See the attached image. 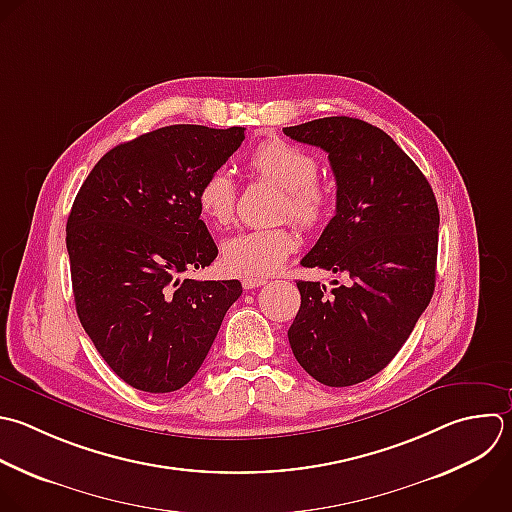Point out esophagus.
<instances>
[{"label":"esophagus","mask_w":512,"mask_h":512,"mask_svg":"<svg viewBox=\"0 0 512 512\" xmlns=\"http://www.w3.org/2000/svg\"><path fill=\"white\" fill-rule=\"evenodd\" d=\"M266 282H268L266 278H244L242 286H244V290H252V288H258V286H264Z\"/></svg>","instance_id":"esophagus-1"}]
</instances>
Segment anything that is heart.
Returning a JSON list of instances; mask_svg holds the SVG:
<instances>
[{
    "label": "heart",
    "mask_w": 512,
    "mask_h": 512,
    "mask_svg": "<svg viewBox=\"0 0 512 512\" xmlns=\"http://www.w3.org/2000/svg\"><path fill=\"white\" fill-rule=\"evenodd\" d=\"M250 170L264 182L284 190L280 200V218H290L302 228H316L330 212V194L316 180L318 160L304 148L274 138L260 144L250 160ZM202 216L226 226L236 212V184L224 172L208 174L196 194ZM298 248V238L290 228L248 230L232 236L222 246V266L234 276H270L282 268L288 256Z\"/></svg>",
    "instance_id": "b5f03b06"
}]
</instances>
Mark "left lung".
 Returning <instances> with one entry per match:
<instances>
[{
  "instance_id": "8db88e82",
  "label": "left lung",
  "mask_w": 512,
  "mask_h": 512,
  "mask_svg": "<svg viewBox=\"0 0 512 512\" xmlns=\"http://www.w3.org/2000/svg\"><path fill=\"white\" fill-rule=\"evenodd\" d=\"M284 134L322 148L336 178V214L302 266L348 276L330 292L320 282H296L290 348L318 382L352 386L396 356L432 298L436 198L418 166L368 122L332 116Z\"/></svg>"
}]
</instances>
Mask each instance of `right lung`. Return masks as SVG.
<instances>
[{
    "mask_svg": "<svg viewBox=\"0 0 512 512\" xmlns=\"http://www.w3.org/2000/svg\"><path fill=\"white\" fill-rule=\"evenodd\" d=\"M246 128L176 124L112 148L82 184L66 226L78 318L130 386L164 394L188 384L240 298L238 280H182L214 262L200 220L202 180Z\"/></svg>",
    "mask_w": 512,
    "mask_h": 512,
    "instance_id": "right-lung-1",
    "label": "right lung"
}]
</instances>
